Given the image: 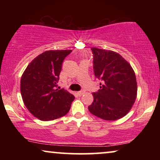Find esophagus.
<instances>
[{
  "label": "esophagus",
  "mask_w": 160,
  "mask_h": 160,
  "mask_svg": "<svg viewBox=\"0 0 160 160\" xmlns=\"http://www.w3.org/2000/svg\"><path fill=\"white\" fill-rule=\"evenodd\" d=\"M84 91H79L77 92V95L78 96H82V95H84Z\"/></svg>",
  "instance_id": "obj_1"
}]
</instances>
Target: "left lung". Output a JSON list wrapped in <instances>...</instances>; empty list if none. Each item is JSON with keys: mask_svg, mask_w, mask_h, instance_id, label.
<instances>
[{"mask_svg": "<svg viewBox=\"0 0 160 160\" xmlns=\"http://www.w3.org/2000/svg\"><path fill=\"white\" fill-rule=\"evenodd\" d=\"M93 68L101 80L100 89L92 93L89 112L104 120L124 117L136 100L138 86L132 66L119 54L111 50L92 48Z\"/></svg>", "mask_w": 160, "mask_h": 160, "instance_id": "left-lung-1", "label": "left lung"}]
</instances>
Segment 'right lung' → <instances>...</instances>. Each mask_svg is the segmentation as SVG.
Masks as SVG:
<instances>
[{"instance_id":"1","label":"right lung","mask_w":160,"mask_h":160,"mask_svg":"<svg viewBox=\"0 0 160 160\" xmlns=\"http://www.w3.org/2000/svg\"><path fill=\"white\" fill-rule=\"evenodd\" d=\"M72 50H49L29 63L20 81V92L28 110L41 121H51L67 114L75 97L57 89L65 57Z\"/></svg>"}]
</instances>
